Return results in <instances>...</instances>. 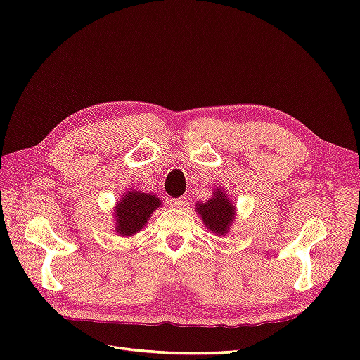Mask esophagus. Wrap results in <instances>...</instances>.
I'll return each mask as SVG.
<instances>
[{"label": "esophagus", "mask_w": 360, "mask_h": 360, "mask_svg": "<svg viewBox=\"0 0 360 360\" xmlns=\"http://www.w3.org/2000/svg\"><path fill=\"white\" fill-rule=\"evenodd\" d=\"M172 207H177V209H184L188 205V198L186 197H180V198H172L171 201Z\"/></svg>", "instance_id": "obj_1"}]
</instances>
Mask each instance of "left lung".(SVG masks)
Wrapping results in <instances>:
<instances>
[{"label":"left lung","instance_id":"8db88e82","mask_svg":"<svg viewBox=\"0 0 360 360\" xmlns=\"http://www.w3.org/2000/svg\"><path fill=\"white\" fill-rule=\"evenodd\" d=\"M197 210L202 217L204 225H207L212 233L219 236H225L236 219V207L225 195V191L221 189L214 191L213 198L207 202L198 204Z\"/></svg>","mask_w":360,"mask_h":360}]
</instances>
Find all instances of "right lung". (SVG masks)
Here are the masks:
<instances>
[{"instance_id":"obj_1","label":"right lung","mask_w":360,"mask_h":360,"mask_svg":"<svg viewBox=\"0 0 360 360\" xmlns=\"http://www.w3.org/2000/svg\"><path fill=\"white\" fill-rule=\"evenodd\" d=\"M162 205L155 195L139 191H129L115 205V231L120 236H134L141 231L151 213Z\"/></svg>"}]
</instances>
